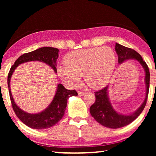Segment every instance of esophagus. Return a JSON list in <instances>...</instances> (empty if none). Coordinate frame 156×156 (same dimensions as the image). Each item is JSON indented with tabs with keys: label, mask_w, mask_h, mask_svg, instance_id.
Listing matches in <instances>:
<instances>
[{
	"label": "esophagus",
	"mask_w": 156,
	"mask_h": 156,
	"mask_svg": "<svg viewBox=\"0 0 156 156\" xmlns=\"http://www.w3.org/2000/svg\"><path fill=\"white\" fill-rule=\"evenodd\" d=\"M85 94H86L85 92H84V91H78V95H79V96H84V95Z\"/></svg>",
	"instance_id": "esophagus-1"
}]
</instances>
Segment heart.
Instances as JSON below:
<instances>
[{
    "instance_id": "obj_1",
    "label": "heart",
    "mask_w": 156,
    "mask_h": 156,
    "mask_svg": "<svg viewBox=\"0 0 156 156\" xmlns=\"http://www.w3.org/2000/svg\"><path fill=\"white\" fill-rule=\"evenodd\" d=\"M66 66L57 68L61 80L70 87L80 83L81 76L92 89H99L112 78L116 64L113 50L108 47H92L70 52L65 58Z\"/></svg>"
}]
</instances>
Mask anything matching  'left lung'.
Segmentation results:
<instances>
[{"instance_id":"obj_1","label":"left lung","mask_w":156,"mask_h":156,"mask_svg":"<svg viewBox=\"0 0 156 156\" xmlns=\"http://www.w3.org/2000/svg\"><path fill=\"white\" fill-rule=\"evenodd\" d=\"M115 50L118 56V63L122 64L129 59L138 61L143 67L145 72L144 82L146 84V96L144 102L138 109L129 115H124L116 112L111 103L109 98V86L95 92L96 101L90 107V113L100 125L111 129H118L128 125L135 120L143 111L147 103L149 89L150 73L147 65L142 56L134 49L115 43Z\"/></svg>"}]
</instances>
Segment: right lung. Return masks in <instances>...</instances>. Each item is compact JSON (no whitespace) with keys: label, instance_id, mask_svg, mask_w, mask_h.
Returning <instances> with one entry per match:
<instances>
[{"label":"right lung","instance_id":"1","mask_svg":"<svg viewBox=\"0 0 156 156\" xmlns=\"http://www.w3.org/2000/svg\"><path fill=\"white\" fill-rule=\"evenodd\" d=\"M58 51L59 50L54 47H41L35 51L23 54L16 60L14 65L10 69L7 78V84L13 109L17 117L30 128L46 129L56 125L62 119L65 114L69 98L77 96L78 93L75 90H68L62 84H58L56 94L49 106L41 112L30 113L21 109L14 102L10 89L12 76L18 65L30 61H40L46 63L54 69L55 73H57L56 61L58 58Z\"/></svg>","mask_w":156,"mask_h":156}]
</instances>
